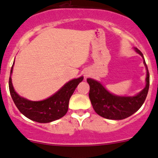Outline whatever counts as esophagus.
<instances>
[{"mask_svg": "<svg viewBox=\"0 0 158 158\" xmlns=\"http://www.w3.org/2000/svg\"><path fill=\"white\" fill-rule=\"evenodd\" d=\"M85 77H87V76H88V74H85Z\"/></svg>", "mask_w": 158, "mask_h": 158, "instance_id": "obj_1", "label": "esophagus"}]
</instances>
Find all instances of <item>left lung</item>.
<instances>
[{"instance_id":"1","label":"left lung","mask_w":158,"mask_h":158,"mask_svg":"<svg viewBox=\"0 0 158 158\" xmlns=\"http://www.w3.org/2000/svg\"><path fill=\"white\" fill-rule=\"evenodd\" d=\"M135 51L144 58L139 49L135 48ZM144 64L147 69L146 86L142 92L133 97L114 95L107 92L100 82L92 79H87L90 85L89 98L93 108L98 115L109 119H123L130 117L142 107L147 97L150 82V76L145 59Z\"/></svg>"}]
</instances>
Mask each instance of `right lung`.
I'll use <instances>...</instances> for the list:
<instances>
[{"instance_id": "right-lung-1", "label": "right lung", "mask_w": 158, "mask_h": 158, "mask_svg": "<svg viewBox=\"0 0 158 158\" xmlns=\"http://www.w3.org/2000/svg\"><path fill=\"white\" fill-rule=\"evenodd\" d=\"M13 66V64L10 74L12 73ZM82 79L83 77L82 76L69 81L54 95L41 101H29L18 95L13 89L10 76L9 79V89L15 105L25 117L35 122L46 123L57 120L65 115L68 110L69 98Z\"/></svg>"}]
</instances>
